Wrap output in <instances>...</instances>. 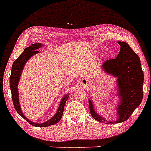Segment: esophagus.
Instances as JSON below:
<instances>
[{"mask_svg": "<svg viewBox=\"0 0 151 151\" xmlns=\"http://www.w3.org/2000/svg\"><path fill=\"white\" fill-rule=\"evenodd\" d=\"M91 83V80L89 79H83L80 82V84L84 89L88 88Z\"/></svg>", "mask_w": 151, "mask_h": 151, "instance_id": "esophagus-1", "label": "esophagus"}]
</instances>
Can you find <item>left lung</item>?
Here are the masks:
<instances>
[{
    "label": "left lung",
    "instance_id": "1",
    "mask_svg": "<svg viewBox=\"0 0 151 151\" xmlns=\"http://www.w3.org/2000/svg\"><path fill=\"white\" fill-rule=\"evenodd\" d=\"M120 45V52L114 59L104 62L101 67L106 73L116 78V95L120 102L116 104L118 118L108 120L99 114L94 107L91 99H89L91 114L95 120L102 123L118 124L127 120L140 105L143 99L144 74L140 58L129 45L125 42L118 41Z\"/></svg>",
    "mask_w": 151,
    "mask_h": 151
}]
</instances>
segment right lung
Instances as JSON below:
<instances>
[{
	"instance_id": "add662e5",
	"label": "right lung",
	"mask_w": 151,
	"mask_h": 151,
	"mask_svg": "<svg viewBox=\"0 0 151 151\" xmlns=\"http://www.w3.org/2000/svg\"><path fill=\"white\" fill-rule=\"evenodd\" d=\"M42 46H44L43 44L40 43V42L32 44L31 46L25 48L24 52L21 54V55L19 56L18 58L16 59L14 62L10 78V87L11 93H12V98L14 106L18 114L20 115L23 118H24L25 120L27 121V122H29L31 125H32L33 126L45 127L57 124L61 120L62 114H63L65 104H66V102L67 101L68 97H69V94L64 95L61 99L57 111H56L55 114L52 118L45 122H43V123L39 124L31 121L26 116H24V113H23L21 109L20 104H19V92L18 89L19 79H20L22 73L23 72V70H24L25 64H26L28 60L30 59L33 56L39 52V51L36 50L40 49Z\"/></svg>"
}]
</instances>
